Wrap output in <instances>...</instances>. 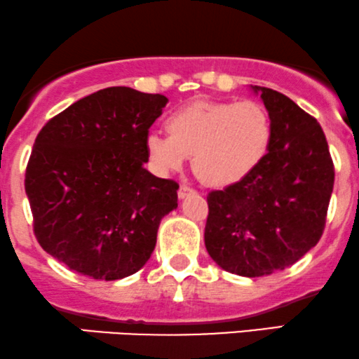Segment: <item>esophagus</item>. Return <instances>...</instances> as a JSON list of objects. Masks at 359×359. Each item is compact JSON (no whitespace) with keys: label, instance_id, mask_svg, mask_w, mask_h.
<instances>
[{"label":"esophagus","instance_id":"34e87169","mask_svg":"<svg viewBox=\"0 0 359 359\" xmlns=\"http://www.w3.org/2000/svg\"><path fill=\"white\" fill-rule=\"evenodd\" d=\"M193 193H196V189L189 188V187H187V184H181L180 189H178V196L180 198H187L188 195H193Z\"/></svg>","mask_w":359,"mask_h":359}]
</instances>
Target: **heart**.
I'll use <instances>...</instances> for the list:
<instances>
[{
  "instance_id": "b5f03b06",
  "label": "heart",
  "mask_w": 359,
  "mask_h": 359,
  "mask_svg": "<svg viewBox=\"0 0 359 359\" xmlns=\"http://www.w3.org/2000/svg\"><path fill=\"white\" fill-rule=\"evenodd\" d=\"M170 136L149 133L146 153L161 175L178 171L193 154V166L205 183L229 187L264 161L272 141L267 109L255 100H198L166 119Z\"/></svg>"
}]
</instances>
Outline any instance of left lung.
<instances>
[{
	"label": "left lung",
	"mask_w": 359,
	"mask_h": 359,
	"mask_svg": "<svg viewBox=\"0 0 359 359\" xmlns=\"http://www.w3.org/2000/svg\"><path fill=\"white\" fill-rule=\"evenodd\" d=\"M272 121L264 161L208 193L205 247L223 271L262 277L296 264L321 238L334 164L321 126L287 95L254 86Z\"/></svg>",
	"instance_id": "obj_1"
}]
</instances>
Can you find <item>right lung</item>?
<instances>
[{
  "mask_svg": "<svg viewBox=\"0 0 359 359\" xmlns=\"http://www.w3.org/2000/svg\"><path fill=\"white\" fill-rule=\"evenodd\" d=\"M168 99L130 87L83 97L41 128L25 189L41 248L99 280L133 276L149 260L180 184L144 168L146 136Z\"/></svg>",
  "mask_w": 359,
  "mask_h": 359,
  "instance_id": "obj_1",
  "label": "right lung"
}]
</instances>
